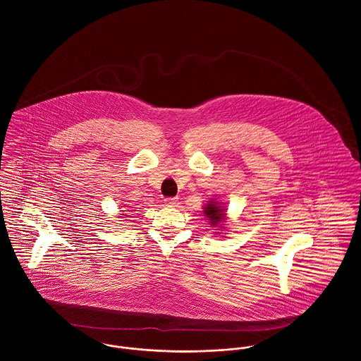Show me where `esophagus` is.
<instances>
[{
  "instance_id": "esophagus-1",
  "label": "esophagus",
  "mask_w": 361,
  "mask_h": 361,
  "mask_svg": "<svg viewBox=\"0 0 361 361\" xmlns=\"http://www.w3.org/2000/svg\"><path fill=\"white\" fill-rule=\"evenodd\" d=\"M165 203H166L167 206H177V203H178V197H166L165 199Z\"/></svg>"
}]
</instances>
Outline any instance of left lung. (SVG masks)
Wrapping results in <instances>:
<instances>
[{
  "instance_id": "left-lung-1",
  "label": "left lung",
  "mask_w": 361,
  "mask_h": 361,
  "mask_svg": "<svg viewBox=\"0 0 361 361\" xmlns=\"http://www.w3.org/2000/svg\"><path fill=\"white\" fill-rule=\"evenodd\" d=\"M204 214L213 226L225 220V209H222L220 203L214 200H209V203L204 206Z\"/></svg>"
}]
</instances>
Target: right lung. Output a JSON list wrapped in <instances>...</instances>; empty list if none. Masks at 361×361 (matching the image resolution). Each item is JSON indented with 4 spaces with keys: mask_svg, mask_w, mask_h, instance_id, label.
Returning a JSON list of instances; mask_svg holds the SVG:
<instances>
[{
    "mask_svg": "<svg viewBox=\"0 0 361 361\" xmlns=\"http://www.w3.org/2000/svg\"><path fill=\"white\" fill-rule=\"evenodd\" d=\"M122 216H126V214H122Z\"/></svg>",
    "mask_w": 361,
    "mask_h": 361,
    "instance_id": "1",
    "label": "right lung"
}]
</instances>
